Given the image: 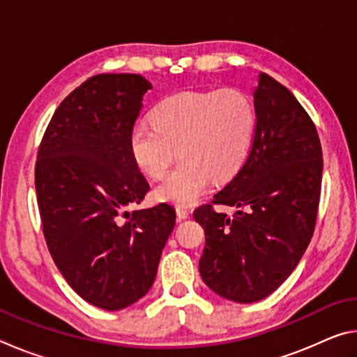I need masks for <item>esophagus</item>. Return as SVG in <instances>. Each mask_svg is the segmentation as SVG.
Returning <instances> with one entry per match:
<instances>
[{"instance_id":"1","label":"esophagus","mask_w":357,"mask_h":357,"mask_svg":"<svg viewBox=\"0 0 357 357\" xmlns=\"http://www.w3.org/2000/svg\"><path fill=\"white\" fill-rule=\"evenodd\" d=\"M189 209H185V208H176V215H178V220H184V219H187V217H189Z\"/></svg>"}]
</instances>
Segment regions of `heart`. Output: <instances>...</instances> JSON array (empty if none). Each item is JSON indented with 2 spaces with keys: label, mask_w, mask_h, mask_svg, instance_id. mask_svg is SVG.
Returning <instances> with one entry per match:
<instances>
[{
  "label": "heart",
  "mask_w": 357,
  "mask_h": 357,
  "mask_svg": "<svg viewBox=\"0 0 357 357\" xmlns=\"http://www.w3.org/2000/svg\"><path fill=\"white\" fill-rule=\"evenodd\" d=\"M151 119L153 126L137 123L130 129V155L144 174L157 179L178 151L179 165L155 189L157 200L178 206L195 203L211 179H231L245 164L257 130L255 105L234 88L168 96Z\"/></svg>",
  "instance_id": "b5f03b06"
}]
</instances>
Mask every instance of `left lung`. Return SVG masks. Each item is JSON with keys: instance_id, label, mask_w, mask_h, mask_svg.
Listing matches in <instances>:
<instances>
[{"instance_id": "1", "label": "left lung", "mask_w": 357, "mask_h": 357, "mask_svg": "<svg viewBox=\"0 0 357 357\" xmlns=\"http://www.w3.org/2000/svg\"><path fill=\"white\" fill-rule=\"evenodd\" d=\"M257 130L245 164L214 204L193 213L204 228L203 282L222 298L250 304L275 291L309 245L315 229L323 153L315 124L298 99L268 74L253 89Z\"/></svg>"}]
</instances>
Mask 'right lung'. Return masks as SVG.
<instances>
[{"mask_svg":"<svg viewBox=\"0 0 357 357\" xmlns=\"http://www.w3.org/2000/svg\"><path fill=\"white\" fill-rule=\"evenodd\" d=\"M151 88L138 74L88 78L56 108L36 162L53 261L80 298L110 312L149 291L176 222L167 203L128 211L149 190L130 155L129 134Z\"/></svg>","mask_w":357,"mask_h":357,"instance_id":"add662e5","label":"right lung"}]
</instances>
